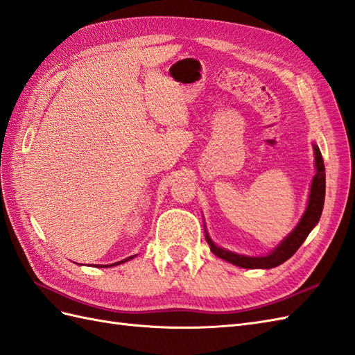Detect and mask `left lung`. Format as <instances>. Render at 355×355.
Instances as JSON below:
<instances>
[{"mask_svg":"<svg viewBox=\"0 0 355 355\" xmlns=\"http://www.w3.org/2000/svg\"><path fill=\"white\" fill-rule=\"evenodd\" d=\"M313 156H315V175L311 183V190H309V198H307V205L306 210L302 216V219L298 220L295 228L291 231L286 237L282 240L277 246L268 252L267 255H259V257H248L241 255L237 252H231L225 249L219 244H216L210 234H208L205 223H204V231H205V240L210 246V250L214 253L216 257L220 259L230 262L241 268H275L280 264H284L288 261L294 253L302 246L307 235L315 228L320 222V217L324 208V199H325V168H324V160L321 156V151L318 148V145L313 142Z\"/></svg>","mask_w":355,"mask_h":355,"instance_id":"obj_1","label":"left lung"}]
</instances>
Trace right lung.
Segmentation results:
<instances>
[{
	"label": "right lung",
	"mask_w": 355,
	"mask_h": 355,
	"mask_svg": "<svg viewBox=\"0 0 355 355\" xmlns=\"http://www.w3.org/2000/svg\"><path fill=\"white\" fill-rule=\"evenodd\" d=\"M136 255H132V257H129V258H125V259H123V261H118V262H114V264H109V266H96V267H105V268H107V267H115V266H120V264H124V262H127V261H130V259H133Z\"/></svg>",
	"instance_id": "add662e5"
}]
</instances>
